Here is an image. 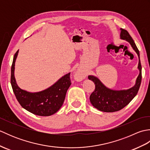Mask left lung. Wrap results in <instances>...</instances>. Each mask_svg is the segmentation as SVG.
I'll use <instances>...</instances> for the list:
<instances>
[{"label": "left lung", "mask_w": 150, "mask_h": 150, "mask_svg": "<svg viewBox=\"0 0 150 150\" xmlns=\"http://www.w3.org/2000/svg\"><path fill=\"white\" fill-rule=\"evenodd\" d=\"M120 39L126 40L131 44L133 49L137 53L139 57V75L133 87L126 90H113L106 88L97 77L89 75L88 79L93 81L95 88L90 97V100L93 106L104 112H115L119 111L127 106L137 94L142 80V66L140 60L139 51L134 40L126 30L120 29Z\"/></svg>", "instance_id": "left-lung-1"}]
</instances>
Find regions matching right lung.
<instances>
[{"label": "right lung", "instance_id": "add662e5", "mask_svg": "<svg viewBox=\"0 0 150 150\" xmlns=\"http://www.w3.org/2000/svg\"><path fill=\"white\" fill-rule=\"evenodd\" d=\"M15 53L11 69V84L13 91L21 106L30 113L39 116H50L59 111L65 99L67 90L71 84L70 73L64 75L52 86L36 93L22 90L18 86L14 75Z\"/></svg>", "mask_w": 150, "mask_h": 150}]
</instances>
